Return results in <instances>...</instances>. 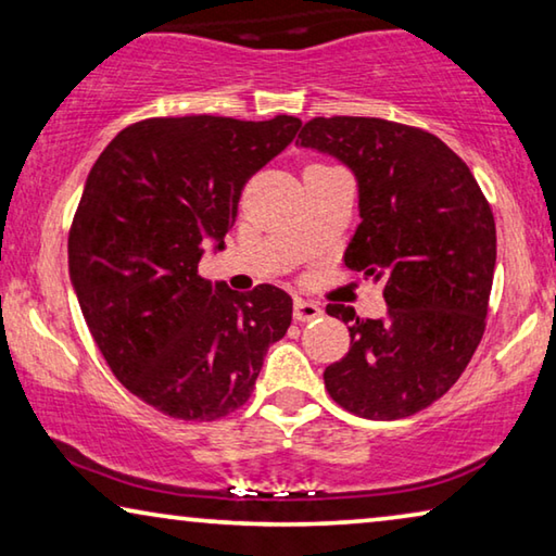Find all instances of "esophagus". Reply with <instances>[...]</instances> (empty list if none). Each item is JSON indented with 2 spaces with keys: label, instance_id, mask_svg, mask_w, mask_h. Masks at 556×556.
Masks as SVG:
<instances>
[{
  "label": "esophagus",
  "instance_id": "34e87169",
  "mask_svg": "<svg viewBox=\"0 0 556 556\" xmlns=\"http://www.w3.org/2000/svg\"><path fill=\"white\" fill-rule=\"evenodd\" d=\"M320 315H323V307H320L318 303L303 301V298H295V303H293V318H295V320L305 323V320L320 318Z\"/></svg>",
  "mask_w": 556,
  "mask_h": 556
}]
</instances>
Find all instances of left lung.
<instances>
[{"instance_id": "obj_1", "label": "left lung", "mask_w": 556, "mask_h": 556, "mask_svg": "<svg viewBox=\"0 0 556 556\" xmlns=\"http://www.w3.org/2000/svg\"><path fill=\"white\" fill-rule=\"evenodd\" d=\"M350 168L357 224L345 266L382 283L388 313L328 305L350 350L323 372L330 397L365 420L420 413L455 386L484 332L497 230L475 176L438 136L386 118H313L298 134Z\"/></svg>"}]
</instances>
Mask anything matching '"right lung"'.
<instances>
[{
    "label": "right lung",
    "mask_w": 556,
    "mask_h": 556,
    "mask_svg": "<svg viewBox=\"0 0 556 556\" xmlns=\"http://www.w3.org/2000/svg\"><path fill=\"white\" fill-rule=\"evenodd\" d=\"M301 118H149L91 166L70 233V278L93 343L122 386L178 420H218L251 397L293 301L199 276L226 249L249 178Z\"/></svg>",
    "instance_id": "obj_1"
}]
</instances>
